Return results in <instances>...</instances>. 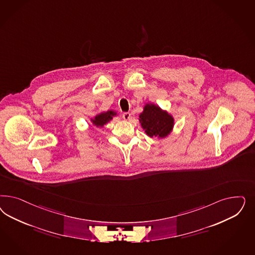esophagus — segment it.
Wrapping results in <instances>:
<instances>
[{"mask_svg": "<svg viewBox=\"0 0 255 255\" xmlns=\"http://www.w3.org/2000/svg\"><path fill=\"white\" fill-rule=\"evenodd\" d=\"M130 116H131L130 113H124L123 114V118L125 120H128L130 118Z\"/></svg>", "mask_w": 255, "mask_h": 255, "instance_id": "1", "label": "esophagus"}]
</instances>
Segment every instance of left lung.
<instances>
[{
  "mask_svg": "<svg viewBox=\"0 0 255 255\" xmlns=\"http://www.w3.org/2000/svg\"><path fill=\"white\" fill-rule=\"evenodd\" d=\"M140 127L148 137L166 138L173 131L174 118L167 111L155 103H145L143 111L139 115Z\"/></svg>",
  "mask_w": 255,
  "mask_h": 255,
  "instance_id": "obj_1",
  "label": "left lung"
}]
</instances>
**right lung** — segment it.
<instances>
[{
  "label": "right lung",
  "mask_w": 255,
  "mask_h": 255,
  "mask_svg": "<svg viewBox=\"0 0 255 255\" xmlns=\"http://www.w3.org/2000/svg\"><path fill=\"white\" fill-rule=\"evenodd\" d=\"M118 114L114 110H109L107 112H102L98 115H95L93 118H91L90 121L93 127L102 128L105 125H107L115 116H117Z\"/></svg>",
  "instance_id": "obj_1"
}]
</instances>
